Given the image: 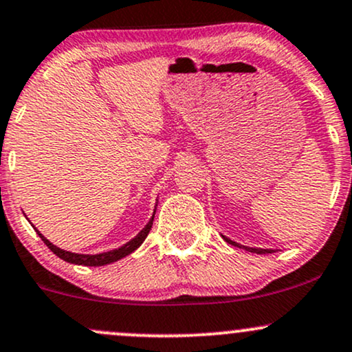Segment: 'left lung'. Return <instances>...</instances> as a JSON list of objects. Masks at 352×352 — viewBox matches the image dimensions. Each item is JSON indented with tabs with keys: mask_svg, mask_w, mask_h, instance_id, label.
<instances>
[{
	"mask_svg": "<svg viewBox=\"0 0 352 352\" xmlns=\"http://www.w3.org/2000/svg\"><path fill=\"white\" fill-rule=\"evenodd\" d=\"M221 238H223V240L227 241V243L233 245V246H238V248H243V250H246V252H250V253H258V254H263V253H273V252H274V250H272V248H252V246H243V245L236 243V241L230 240V238H227V236H225V235H221Z\"/></svg>",
	"mask_w": 352,
	"mask_h": 352,
	"instance_id": "1",
	"label": "left lung"
}]
</instances>
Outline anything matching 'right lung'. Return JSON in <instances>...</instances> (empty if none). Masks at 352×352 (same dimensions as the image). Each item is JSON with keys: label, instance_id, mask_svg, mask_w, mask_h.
<instances>
[{"label": "right lung", "instance_id": "obj_1", "mask_svg": "<svg viewBox=\"0 0 352 352\" xmlns=\"http://www.w3.org/2000/svg\"><path fill=\"white\" fill-rule=\"evenodd\" d=\"M155 208H157V204H155ZM153 217H155V210H153V215H152L151 220H148V223L145 225V227L140 230V232L137 233V235L132 238L131 241H127V243L122 245V246H119V248H116V250H109V252L96 253V254H84V253L67 252V250H63V248H59V246L52 245L51 241L43 235V233H39L38 228H34V230H36V232H38V235L41 236V240L44 241V243H46L47 248H50L51 252L56 254V256H59L60 260L67 261V263H72V265L104 266V265H109V263H114V261L120 260V258L127 256V254H131L132 252H135V250L144 243V240H145V238H147L148 232H151L152 223H153Z\"/></svg>", "mask_w": 352, "mask_h": 352}]
</instances>
